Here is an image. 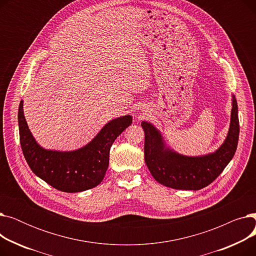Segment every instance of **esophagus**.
I'll return each instance as SVG.
<instances>
[{"instance_id":"34e87169","label":"esophagus","mask_w":256,"mask_h":256,"mask_svg":"<svg viewBox=\"0 0 256 256\" xmlns=\"http://www.w3.org/2000/svg\"><path fill=\"white\" fill-rule=\"evenodd\" d=\"M143 112H144V111H143ZM143 114H145V113H143Z\"/></svg>"}]
</instances>
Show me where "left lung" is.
I'll list each match as a JSON object with an SVG mask.
<instances>
[{
    "mask_svg": "<svg viewBox=\"0 0 256 256\" xmlns=\"http://www.w3.org/2000/svg\"><path fill=\"white\" fill-rule=\"evenodd\" d=\"M141 126L145 132L144 160L154 178L172 189L197 191L216 180L236 154L240 134L238 102L232 94L226 138L216 150L202 156H186L172 150L160 130L148 121L143 120Z\"/></svg>",
    "mask_w": 256,
    "mask_h": 256,
    "instance_id": "1",
    "label": "left lung"
}]
</instances>
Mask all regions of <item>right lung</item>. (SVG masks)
<instances>
[{
    "label": "right lung",
    "mask_w": 256,
    "mask_h": 256,
    "mask_svg": "<svg viewBox=\"0 0 256 256\" xmlns=\"http://www.w3.org/2000/svg\"><path fill=\"white\" fill-rule=\"evenodd\" d=\"M18 117L20 146L29 167L39 178L66 193L83 192L102 182L109 167L113 142L132 121L130 115L114 118L86 145L62 152L46 150L36 141L24 118V100H20Z\"/></svg>",
    "instance_id": "add662e5"
}]
</instances>
